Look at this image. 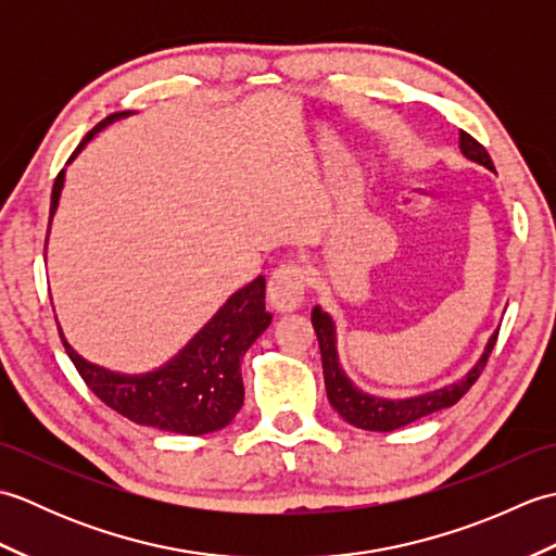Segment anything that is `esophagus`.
Returning <instances> with one entry per match:
<instances>
[{
  "label": "esophagus",
  "instance_id": "esophagus-1",
  "mask_svg": "<svg viewBox=\"0 0 556 556\" xmlns=\"http://www.w3.org/2000/svg\"><path fill=\"white\" fill-rule=\"evenodd\" d=\"M305 287H308V277H305V269L301 265H279L267 281V301L279 313L296 311L303 303Z\"/></svg>",
  "mask_w": 556,
  "mask_h": 556
}]
</instances>
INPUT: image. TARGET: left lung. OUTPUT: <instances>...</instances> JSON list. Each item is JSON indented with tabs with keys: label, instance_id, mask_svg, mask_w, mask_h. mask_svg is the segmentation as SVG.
<instances>
[{
	"label": "left lung",
	"instance_id": "obj_1",
	"mask_svg": "<svg viewBox=\"0 0 556 556\" xmlns=\"http://www.w3.org/2000/svg\"><path fill=\"white\" fill-rule=\"evenodd\" d=\"M458 146L468 160H473L482 164V167L494 172V164L488 155V150L482 148L473 136L460 131ZM311 320L317 334V344H320V353H323V372H325V389H327L329 404L334 406V410L346 422L356 425L361 430H372V432H392V430L404 428V425H410L425 416H430L434 410L454 406L456 401L476 384L480 372L485 370L488 358L494 349V341H497V334H500L494 332L490 337L485 353H482L480 361L468 370L464 380H458L444 389H434V392L408 396V399H380V396L361 392V389L349 380L344 368L339 365L337 332H334L332 317L323 313L320 305H315Z\"/></svg>",
	"mask_w": 556,
	"mask_h": 556
}]
</instances>
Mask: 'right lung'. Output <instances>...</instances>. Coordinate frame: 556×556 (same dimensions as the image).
<instances>
[{
  "label": "right lung",
  "instance_id": "add662e5",
  "mask_svg": "<svg viewBox=\"0 0 556 556\" xmlns=\"http://www.w3.org/2000/svg\"><path fill=\"white\" fill-rule=\"evenodd\" d=\"M126 114L128 112H116L100 122L80 140L68 162L100 128ZM62 186L64 169L54 179L50 219L56 210L59 195H62ZM269 323L271 315L265 311V277H257L222 305L217 315L188 341L184 351H179V356H174L160 370L146 375H119L104 370L100 365L80 358L68 346L62 329H59V337H62L68 358L76 365L83 382L112 410L157 430L207 434L227 428L243 406L241 358Z\"/></svg>",
  "mask_w": 556,
  "mask_h": 556
}]
</instances>
